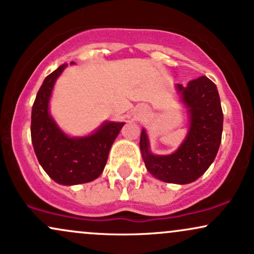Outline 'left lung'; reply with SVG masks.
Returning a JSON list of instances; mask_svg holds the SVG:
<instances>
[{
	"label": "left lung",
	"mask_w": 254,
	"mask_h": 254,
	"mask_svg": "<svg viewBox=\"0 0 254 254\" xmlns=\"http://www.w3.org/2000/svg\"><path fill=\"white\" fill-rule=\"evenodd\" d=\"M190 118L188 135L170 155H155L149 149L147 132L142 129L139 148L150 174L165 183L190 184L210 167L222 138L223 113L216 84L206 76L176 86Z\"/></svg>",
	"instance_id": "8db88e82"
}]
</instances>
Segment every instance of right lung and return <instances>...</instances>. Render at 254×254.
Segmentation results:
<instances>
[{
    "mask_svg": "<svg viewBox=\"0 0 254 254\" xmlns=\"http://www.w3.org/2000/svg\"><path fill=\"white\" fill-rule=\"evenodd\" d=\"M66 65L62 64L46 76L38 90L32 107L31 137L38 161L48 176L62 185H77L103 173L111 147L125 123L104 122L88 136L65 135L51 117L49 103L55 82Z\"/></svg>",
    "mask_w": 254,
    "mask_h": 254,
    "instance_id": "add662e5",
    "label": "right lung"
}]
</instances>
